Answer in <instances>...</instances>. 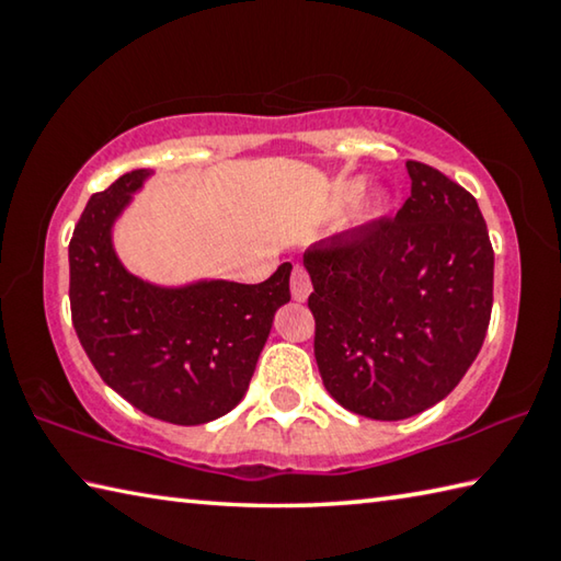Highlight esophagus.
Returning a JSON list of instances; mask_svg holds the SVG:
<instances>
[{
  "instance_id": "34e87169",
  "label": "esophagus",
  "mask_w": 561,
  "mask_h": 561,
  "mask_svg": "<svg viewBox=\"0 0 561 561\" xmlns=\"http://www.w3.org/2000/svg\"><path fill=\"white\" fill-rule=\"evenodd\" d=\"M291 297L297 299V301H304L311 294V279H309V274H307V270L301 267V264H297V267L291 270Z\"/></svg>"
}]
</instances>
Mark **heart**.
I'll return each mask as SVG.
<instances>
[{
	"label": "heart",
	"instance_id": "heart-1",
	"mask_svg": "<svg viewBox=\"0 0 561 561\" xmlns=\"http://www.w3.org/2000/svg\"><path fill=\"white\" fill-rule=\"evenodd\" d=\"M364 180L360 178H354V180H348V183H344L339 187V193H336V205L339 207H348V205H354L358 197H360V193H364ZM386 210V201H374L371 205H368V217H376V215H381Z\"/></svg>",
	"mask_w": 561,
	"mask_h": 561
}]
</instances>
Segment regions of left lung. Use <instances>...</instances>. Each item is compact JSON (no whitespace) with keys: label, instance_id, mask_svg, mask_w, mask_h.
Returning a JSON list of instances; mask_svg holds the SVG:
<instances>
[{"label":"left lung","instance_id":"1","mask_svg":"<svg viewBox=\"0 0 561 561\" xmlns=\"http://www.w3.org/2000/svg\"><path fill=\"white\" fill-rule=\"evenodd\" d=\"M396 217L304 252L314 356L351 413L403 421L443 401L480 354L492 311V252L478 201L448 175L405 163Z\"/></svg>","mask_w":561,"mask_h":561}]
</instances>
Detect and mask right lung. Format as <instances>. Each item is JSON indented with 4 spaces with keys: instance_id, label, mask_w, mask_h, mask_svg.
<instances>
[{
    "instance_id": "right-lung-1",
    "label": "right lung",
    "mask_w": 561,
    "mask_h": 561,
    "mask_svg": "<svg viewBox=\"0 0 561 561\" xmlns=\"http://www.w3.org/2000/svg\"><path fill=\"white\" fill-rule=\"evenodd\" d=\"M150 170L96 193L69 244L76 336L103 383L158 421L201 425L230 413L250 388L274 314L289 301L291 264L267 282L201 279L158 287L123 267L113 225Z\"/></svg>"
}]
</instances>
